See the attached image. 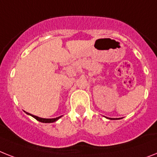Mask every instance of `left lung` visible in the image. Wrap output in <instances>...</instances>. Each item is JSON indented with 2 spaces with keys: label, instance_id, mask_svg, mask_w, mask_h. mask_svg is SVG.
I'll return each mask as SVG.
<instances>
[{
  "label": "left lung",
  "instance_id": "left-lung-1",
  "mask_svg": "<svg viewBox=\"0 0 157 157\" xmlns=\"http://www.w3.org/2000/svg\"><path fill=\"white\" fill-rule=\"evenodd\" d=\"M111 120H112V119H111Z\"/></svg>",
  "mask_w": 157,
  "mask_h": 157
}]
</instances>
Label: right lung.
Here are the masks:
<instances>
[{"label": "right lung", "instance_id": "right-lung-1", "mask_svg": "<svg viewBox=\"0 0 157 157\" xmlns=\"http://www.w3.org/2000/svg\"><path fill=\"white\" fill-rule=\"evenodd\" d=\"M27 114H28V115H30V116H33L34 119H36V120H38V121H40V122H41V123H54V122H55V121H57V120H58L59 118L62 117V116H59V117L54 118V119H43V118H40V117H38V116H33V115H31V114H29V113H27Z\"/></svg>", "mask_w": 157, "mask_h": 157}]
</instances>
